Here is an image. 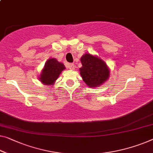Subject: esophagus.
I'll list each match as a JSON object with an SVG mask.
<instances>
[{
	"label": "esophagus",
	"mask_w": 153,
	"mask_h": 153,
	"mask_svg": "<svg viewBox=\"0 0 153 153\" xmlns=\"http://www.w3.org/2000/svg\"><path fill=\"white\" fill-rule=\"evenodd\" d=\"M68 67H69V69L71 70H74L75 69L74 64H69V65H68Z\"/></svg>",
	"instance_id": "34e87169"
}]
</instances>
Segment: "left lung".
I'll use <instances>...</instances> for the list:
<instances>
[{
	"instance_id": "obj_1",
	"label": "left lung",
	"mask_w": 153,
	"mask_h": 153,
	"mask_svg": "<svg viewBox=\"0 0 153 153\" xmlns=\"http://www.w3.org/2000/svg\"><path fill=\"white\" fill-rule=\"evenodd\" d=\"M80 60L82 67L79 68V72L83 81L88 86L98 87L108 79L110 71L102 59L89 53H85Z\"/></svg>"
}]
</instances>
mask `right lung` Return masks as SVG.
Wrapping results in <instances>:
<instances>
[{
  "mask_svg": "<svg viewBox=\"0 0 153 153\" xmlns=\"http://www.w3.org/2000/svg\"><path fill=\"white\" fill-rule=\"evenodd\" d=\"M65 69L64 64L59 62L56 58L49 59L42 70L39 79L42 84L52 85L60 76L61 72Z\"/></svg>",
  "mask_w": 153,
  "mask_h": 153,
  "instance_id": "1",
  "label": "right lung"
}]
</instances>
